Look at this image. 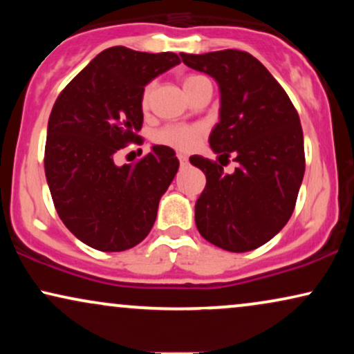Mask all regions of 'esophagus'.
I'll return each mask as SVG.
<instances>
[{
    "label": "esophagus",
    "instance_id": "esophagus-1",
    "mask_svg": "<svg viewBox=\"0 0 354 354\" xmlns=\"http://www.w3.org/2000/svg\"><path fill=\"white\" fill-rule=\"evenodd\" d=\"M177 158H178V161H180V166H187L188 158L185 156V154H183V153H177Z\"/></svg>",
    "mask_w": 354,
    "mask_h": 354
}]
</instances>
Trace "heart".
<instances>
[{"label": "heart", "instance_id": "obj_1", "mask_svg": "<svg viewBox=\"0 0 354 354\" xmlns=\"http://www.w3.org/2000/svg\"><path fill=\"white\" fill-rule=\"evenodd\" d=\"M203 79L201 75H188L183 80V88L195 84L196 80ZM151 93H153V85L149 84L145 86L142 93V106L143 109H147L149 106V101H151ZM205 133V129L201 125H185V124H171L166 125V127L159 129L156 133H154V142L159 145H164V147L174 148V149H192L195 145L200 142V138Z\"/></svg>", "mask_w": 354, "mask_h": 354}]
</instances>
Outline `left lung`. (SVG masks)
I'll use <instances>...</instances> for the list:
<instances>
[{
	"instance_id": "obj_1",
	"label": "left lung",
	"mask_w": 354,
	"mask_h": 354,
	"mask_svg": "<svg viewBox=\"0 0 354 354\" xmlns=\"http://www.w3.org/2000/svg\"><path fill=\"white\" fill-rule=\"evenodd\" d=\"M182 61L219 84L221 120L211 132L219 161L192 156L206 176L195 205L198 232L222 250L245 253L268 243L293 214L304 176L299 115L270 72L240 50L185 55ZM239 164L224 174L222 157Z\"/></svg>"
}]
</instances>
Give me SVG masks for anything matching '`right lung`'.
I'll return each mask as SVG.
<instances>
[{"label":"right lung","mask_w":354,"mask_h":354,"mask_svg":"<svg viewBox=\"0 0 354 354\" xmlns=\"http://www.w3.org/2000/svg\"><path fill=\"white\" fill-rule=\"evenodd\" d=\"M180 62L176 53L125 46L101 51L57 96L48 120L45 174L64 225L100 251L133 248L149 234L178 169L172 148L154 145L135 164L115 153L142 142V93Z\"/></svg>","instance_id":"1"}]
</instances>
